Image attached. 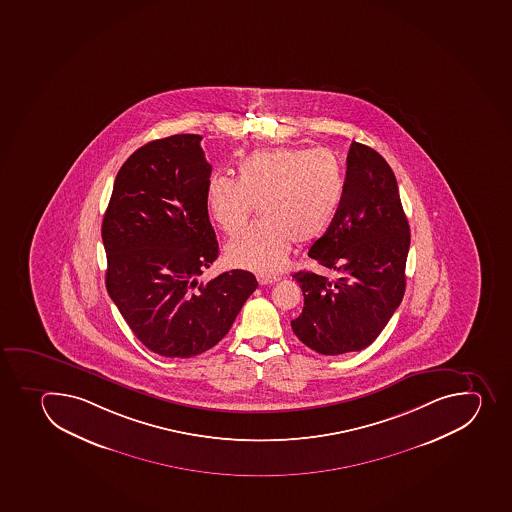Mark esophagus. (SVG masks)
<instances>
[{"mask_svg":"<svg viewBox=\"0 0 512 512\" xmlns=\"http://www.w3.org/2000/svg\"><path fill=\"white\" fill-rule=\"evenodd\" d=\"M257 280L260 285H273V283H277L278 280H280V277H272V275H258Z\"/></svg>","mask_w":512,"mask_h":512,"instance_id":"esophagus-1","label":"esophagus"}]
</instances>
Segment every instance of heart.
I'll return each mask as SVG.
<instances>
[{"instance_id":"1","label":"heart","mask_w":512,"mask_h":512,"mask_svg":"<svg viewBox=\"0 0 512 512\" xmlns=\"http://www.w3.org/2000/svg\"><path fill=\"white\" fill-rule=\"evenodd\" d=\"M345 177L331 152L278 147L257 151L237 166V181L212 176L205 187L210 219L237 235L255 209L262 222L225 245V260L258 273L278 272L295 240L312 244L335 224Z\"/></svg>"}]
</instances>
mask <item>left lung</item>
<instances>
[{
	"mask_svg": "<svg viewBox=\"0 0 512 512\" xmlns=\"http://www.w3.org/2000/svg\"><path fill=\"white\" fill-rule=\"evenodd\" d=\"M409 240L391 167L375 149L351 142L340 212L308 252L338 277L293 275L305 300L292 320L298 340L331 356L371 345L403 300Z\"/></svg>",
	"mask_w": 512,
	"mask_h": 512,
	"instance_id": "8db88e82",
	"label": "left lung"
}]
</instances>
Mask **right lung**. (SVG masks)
Wrapping results in <instances>:
<instances>
[{"instance_id": "add662e5", "label": "right lung", "mask_w": 512, "mask_h": 512, "mask_svg": "<svg viewBox=\"0 0 512 512\" xmlns=\"http://www.w3.org/2000/svg\"><path fill=\"white\" fill-rule=\"evenodd\" d=\"M200 141L176 134L139 147L117 172L101 230L109 297L142 345L167 358L217 345L258 287L245 270L197 280L219 255Z\"/></svg>"}]
</instances>
